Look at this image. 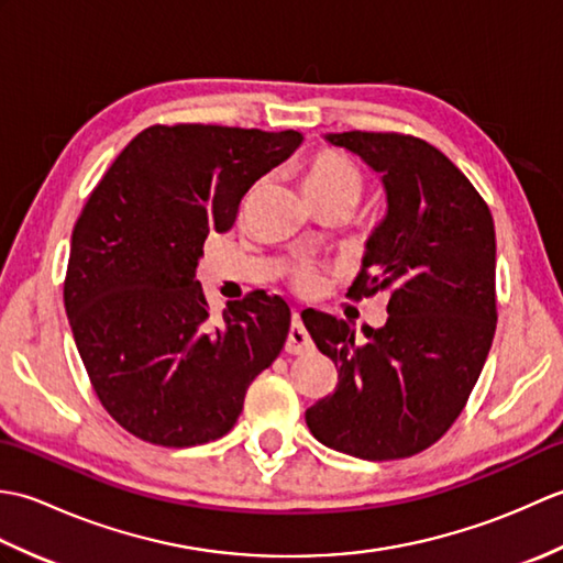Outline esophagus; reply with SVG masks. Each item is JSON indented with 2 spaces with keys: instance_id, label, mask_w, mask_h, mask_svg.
Returning <instances> with one entry per match:
<instances>
[{
  "instance_id": "34e87169",
  "label": "esophagus",
  "mask_w": 563,
  "mask_h": 563,
  "mask_svg": "<svg viewBox=\"0 0 563 563\" xmlns=\"http://www.w3.org/2000/svg\"><path fill=\"white\" fill-rule=\"evenodd\" d=\"M314 349L312 339H309L307 329L302 327L300 317H292V324H290V333H288V341H285V351H288L290 355H302V353H309Z\"/></svg>"
}]
</instances>
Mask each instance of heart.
Listing matches in <instances>:
<instances>
[{"mask_svg": "<svg viewBox=\"0 0 563 563\" xmlns=\"http://www.w3.org/2000/svg\"><path fill=\"white\" fill-rule=\"evenodd\" d=\"M302 184L309 198H327L341 194H351L357 198V194H361V174H357L355 166L343 154L331 150L317 152L309 159ZM292 280L300 290H312L319 283V271L302 263V266L292 268Z\"/></svg>", "mask_w": 563, "mask_h": 563, "instance_id": "1", "label": "heart"}]
</instances>
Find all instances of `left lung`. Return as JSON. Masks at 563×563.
I'll return each mask as SVG.
<instances>
[{"label":"left lung","instance_id":"1","mask_svg":"<svg viewBox=\"0 0 563 563\" xmlns=\"http://www.w3.org/2000/svg\"><path fill=\"white\" fill-rule=\"evenodd\" d=\"M333 147L377 172L387 214L365 244L355 300L385 292L387 324L302 314L317 349L339 369L336 391L305 418L327 448L401 460L457 421L496 333V230L492 210L457 166L426 140L399 133H329Z\"/></svg>","mask_w":563,"mask_h":563}]
</instances>
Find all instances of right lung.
Wrapping results in <instances>:
<instances>
[{
    "instance_id": "right-lung-1",
    "label": "right lung",
    "mask_w": 563,
    "mask_h": 563,
    "mask_svg": "<svg viewBox=\"0 0 563 563\" xmlns=\"http://www.w3.org/2000/svg\"><path fill=\"white\" fill-rule=\"evenodd\" d=\"M300 142L297 130L152 125L91 190L65 309L93 391L128 433L162 448L222 438L283 351V297L249 292L212 327L196 268L208 234L230 230L246 190Z\"/></svg>"
}]
</instances>
